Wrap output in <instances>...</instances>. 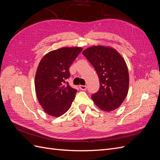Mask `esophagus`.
<instances>
[{
  "label": "esophagus",
  "instance_id": "esophagus-1",
  "mask_svg": "<svg viewBox=\"0 0 160 160\" xmlns=\"http://www.w3.org/2000/svg\"><path fill=\"white\" fill-rule=\"evenodd\" d=\"M79 89L82 91H85L87 89L86 85H79Z\"/></svg>",
  "mask_w": 160,
  "mask_h": 160
}]
</instances>
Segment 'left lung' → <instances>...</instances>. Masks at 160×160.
Listing matches in <instances>:
<instances>
[{
	"mask_svg": "<svg viewBox=\"0 0 160 160\" xmlns=\"http://www.w3.org/2000/svg\"><path fill=\"white\" fill-rule=\"evenodd\" d=\"M83 55L93 66L99 77L100 88L91 96L95 104L103 111L119 108L128 95L129 77L126 62L113 47L92 46Z\"/></svg>",
	"mask_w": 160,
	"mask_h": 160,
	"instance_id": "8db88e82",
	"label": "left lung"
}]
</instances>
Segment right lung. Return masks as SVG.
<instances>
[{"label":"right lung","mask_w":160,"mask_h":160,"mask_svg":"<svg viewBox=\"0 0 160 160\" xmlns=\"http://www.w3.org/2000/svg\"><path fill=\"white\" fill-rule=\"evenodd\" d=\"M83 50L79 47H62L53 50L42 58L35 78V92L45 112L60 117L71 108L77 90L66 82L70 76L69 69Z\"/></svg>","instance_id":"add662e5"}]
</instances>
